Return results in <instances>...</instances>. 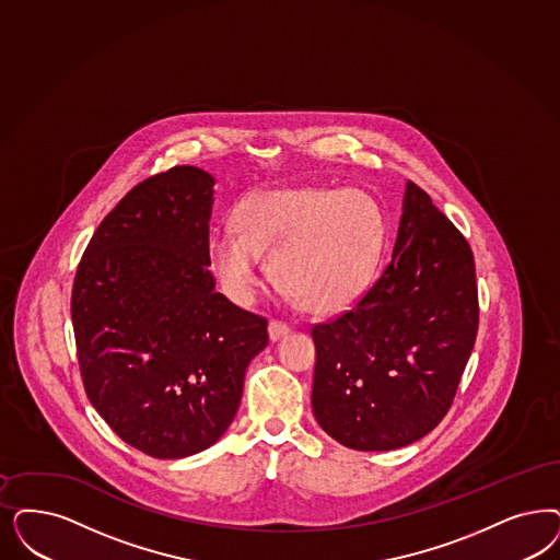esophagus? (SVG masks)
<instances>
[{
	"label": "esophagus",
	"mask_w": 560,
	"mask_h": 560,
	"mask_svg": "<svg viewBox=\"0 0 560 560\" xmlns=\"http://www.w3.org/2000/svg\"><path fill=\"white\" fill-rule=\"evenodd\" d=\"M290 325H285V323H281V320H270L269 323V337L270 341H279V339H283V337H288L290 335Z\"/></svg>",
	"instance_id": "34e87169"
}]
</instances>
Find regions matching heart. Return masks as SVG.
<instances>
[{"instance_id":"heart-1","label":"heart","mask_w":560,"mask_h":560,"mask_svg":"<svg viewBox=\"0 0 560 560\" xmlns=\"http://www.w3.org/2000/svg\"><path fill=\"white\" fill-rule=\"evenodd\" d=\"M233 228L212 232L209 265L225 293L246 304L267 281L308 312L332 314L366 293L385 246V219L362 190L316 186L256 190L233 209Z\"/></svg>"}]
</instances>
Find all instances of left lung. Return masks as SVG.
<instances>
[{"label":"left lung","mask_w":560,"mask_h":560,"mask_svg":"<svg viewBox=\"0 0 560 560\" xmlns=\"http://www.w3.org/2000/svg\"><path fill=\"white\" fill-rule=\"evenodd\" d=\"M476 332L471 248L407 182L383 275L353 308L312 328L316 422L355 451L420 441L453 404Z\"/></svg>","instance_id":"1"}]
</instances>
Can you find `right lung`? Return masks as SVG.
<instances>
[{"instance_id":"add662e5","label":"right lung","mask_w":560,"mask_h":560,"mask_svg":"<svg viewBox=\"0 0 560 560\" xmlns=\"http://www.w3.org/2000/svg\"><path fill=\"white\" fill-rule=\"evenodd\" d=\"M214 177L192 165L126 194L91 237L72 290L84 390L124 443L190 457L235 418L267 318L214 290Z\"/></svg>"}]
</instances>
